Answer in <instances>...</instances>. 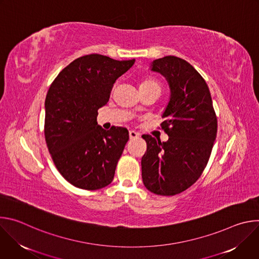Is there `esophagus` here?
<instances>
[{
  "instance_id": "1",
  "label": "esophagus",
  "mask_w": 259,
  "mask_h": 259,
  "mask_svg": "<svg viewBox=\"0 0 259 259\" xmlns=\"http://www.w3.org/2000/svg\"><path fill=\"white\" fill-rule=\"evenodd\" d=\"M129 137H130V139L138 138V137H139V133H137V132L131 130V131H129Z\"/></svg>"
}]
</instances>
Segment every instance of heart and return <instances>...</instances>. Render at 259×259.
<instances>
[{
  "mask_svg": "<svg viewBox=\"0 0 259 259\" xmlns=\"http://www.w3.org/2000/svg\"><path fill=\"white\" fill-rule=\"evenodd\" d=\"M152 87H157V88H160V85L158 82H156L155 80H152V79H146L144 81L141 82L140 86H139V89H145V88H152Z\"/></svg>",
  "mask_w": 259,
  "mask_h": 259,
  "instance_id": "heart-1",
  "label": "heart"
}]
</instances>
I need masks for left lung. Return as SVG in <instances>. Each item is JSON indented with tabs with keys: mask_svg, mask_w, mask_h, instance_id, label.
Segmentation results:
<instances>
[{
	"mask_svg": "<svg viewBox=\"0 0 259 259\" xmlns=\"http://www.w3.org/2000/svg\"><path fill=\"white\" fill-rule=\"evenodd\" d=\"M151 70L162 75L170 88L161 124L169 138L161 142L142 135L147 145L141 159L142 181L156 195L174 196L193 186L204 171L217 118L205 80L188 61L165 56L154 60Z\"/></svg>",
	"mask_w": 259,
	"mask_h": 259,
	"instance_id": "left-lung-1",
	"label": "left lung"
}]
</instances>
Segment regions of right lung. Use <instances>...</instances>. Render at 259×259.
Listing matches in <instances>:
<instances>
[{
  "mask_svg": "<svg viewBox=\"0 0 259 259\" xmlns=\"http://www.w3.org/2000/svg\"><path fill=\"white\" fill-rule=\"evenodd\" d=\"M135 59L89 54L70 62L51 84L45 100V139L60 174L76 188L94 191L113 181L129 139L123 127L104 130L97 110Z\"/></svg>",
  "mask_w": 259,
  "mask_h": 259,
  "instance_id": "obj_1",
  "label": "right lung"
}]
</instances>
